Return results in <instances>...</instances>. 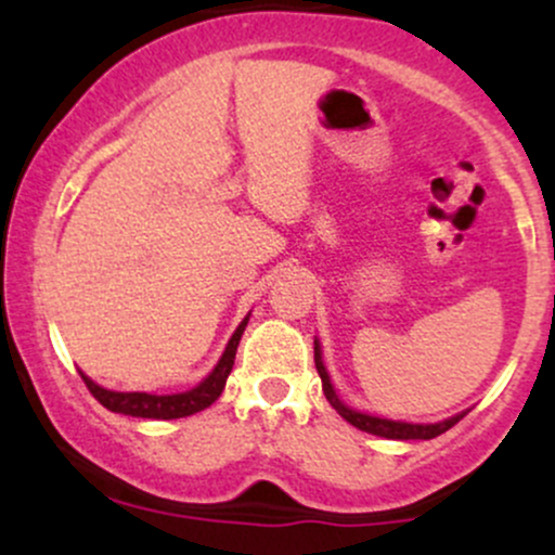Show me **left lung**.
Masks as SVG:
<instances>
[{
  "mask_svg": "<svg viewBox=\"0 0 555 555\" xmlns=\"http://www.w3.org/2000/svg\"><path fill=\"white\" fill-rule=\"evenodd\" d=\"M315 367H318V375H321V380H323V393H326V399L331 401V406H334V410L339 412V415L347 420L349 425H354V428H360V430H365V433H373V436L393 438V441H428V438H436V436H441V433H446L449 428H454V425L460 423L464 415H467V412H462V415H456V417H451V420H443V423H436V425L393 423V420L362 415V412L349 410V406L341 404L339 397H336L334 386H331V380H328L326 367H323L321 347H318V341H315Z\"/></svg>",
  "mask_w": 555,
  "mask_h": 555,
  "instance_id": "1",
  "label": "left lung"
}]
</instances>
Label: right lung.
<instances>
[{"instance_id": "1", "label": "right lung", "mask_w": 555, "mask_h": 555, "mask_svg": "<svg viewBox=\"0 0 555 555\" xmlns=\"http://www.w3.org/2000/svg\"><path fill=\"white\" fill-rule=\"evenodd\" d=\"M247 326V318L240 323L237 331L229 339L224 354H221L219 365L214 367V373L203 380L201 386L190 388L184 393H171V397H156V393H140V391H109V388L95 386L88 375H82L86 380L88 391L93 393L99 404H104L109 412H119V415H130V417H149V420H177V417H190L195 412L206 410L211 406L216 399L221 397L224 391V384L232 373L234 365V354H237V344L242 331Z\"/></svg>"}]
</instances>
